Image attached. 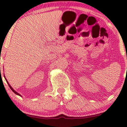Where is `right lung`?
<instances>
[{
	"mask_svg": "<svg viewBox=\"0 0 127 127\" xmlns=\"http://www.w3.org/2000/svg\"><path fill=\"white\" fill-rule=\"evenodd\" d=\"M4 78H5V81H7V84H8V86H9V87L10 88V89L12 90V92H13L15 93V94H16V95H19V96H22V95L19 94V93H18L17 92H16L15 91V90L13 89V88H12V87H11V86L10 84H9V83H8V82L7 81V79L5 78V76H4Z\"/></svg>",
	"mask_w": 127,
	"mask_h": 127,
	"instance_id": "right-lung-1",
	"label": "right lung"
}]
</instances>
